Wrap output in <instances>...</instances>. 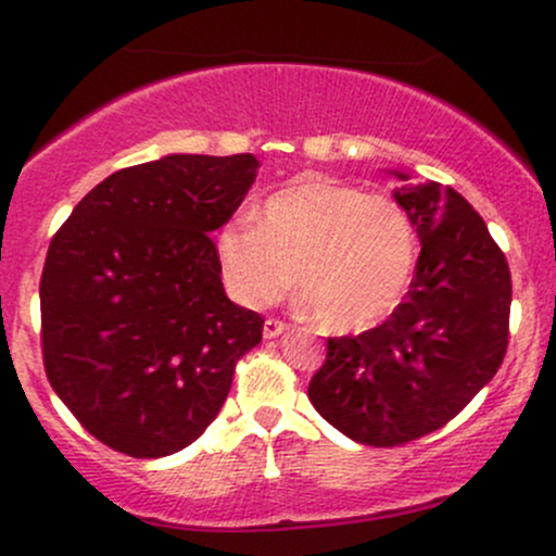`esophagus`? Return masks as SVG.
<instances>
[{"instance_id":"esophagus-1","label":"esophagus","mask_w":556,"mask_h":556,"mask_svg":"<svg viewBox=\"0 0 556 556\" xmlns=\"http://www.w3.org/2000/svg\"><path fill=\"white\" fill-rule=\"evenodd\" d=\"M282 331H287V324L279 321V318H266V321H264V337H266V340H274V337H279Z\"/></svg>"}]
</instances>
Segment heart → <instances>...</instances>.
Segmentation results:
<instances>
[{
	"label": "heart",
	"mask_w": 556,
	"mask_h": 556,
	"mask_svg": "<svg viewBox=\"0 0 556 556\" xmlns=\"http://www.w3.org/2000/svg\"><path fill=\"white\" fill-rule=\"evenodd\" d=\"M253 222H229L216 238L242 305H271L295 279L321 327L361 331L392 316L410 287L418 232L392 198L303 175L266 198Z\"/></svg>",
	"instance_id": "b5f03b06"
}]
</instances>
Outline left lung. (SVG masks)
<instances>
[{
    "instance_id": "obj_1",
    "label": "left lung",
    "mask_w": 556,
    "mask_h": 556,
    "mask_svg": "<svg viewBox=\"0 0 556 556\" xmlns=\"http://www.w3.org/2000/svg\"><path fill=\"white\" fill-rule=\"evenodd\" d=\"M420 256L394 314L358 337H329L308 384L344 437L402 446L442 429L494 379L509 342L513 277L486 222L442 182L400 185Z\"/></svg>"
}]
</instances>
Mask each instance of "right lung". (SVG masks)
Segmentation results:
<instances>
[{
    "label": "right lung",
    "mask_w": 556,
    "mask_h": 556,
    "mask_svg": "<svg viewBox=\"0 0 556 556\" xmlns=\"http://www.w3.org/2000/svg\"><path fill=\"white\" fill-rule=\"evenodd\" d=\"M256 156L172 154L114 172L49 242L41 355L56 397L130 457L193 444L225 405L264 316L225 295L212 238Z\"/></svg>",
    "instance_id": "right-lung-1"
}]
</instances>
